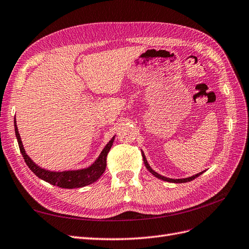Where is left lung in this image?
Here are the masks:
<instances>
[{
	"label": "left lung",
	"mask_w": 249,
	"mask_h": 249,
	"mask_svg": "<svg viewBox=\"0 0 249 249\" xmlns=\"http://www.w3.org/2000/svg\"><path fill=\"white\" fill-rule=\"evenodd\" d=\"M142 155H143V160H144V164H145V166H146V168H147V170L149 172H150L152 175H154L156 178H159V179H161V180H165V181H169V182H174V183H182V182H188V181H191V180H193V179H195L196 177H198L199 175H201L204 171H202V172H200V173H197V174H195V175H192V176H189V177H186V178H169V177H166V176H162V175H160V174H159L158 172H155L154 170L150 167V165L148 164V161H147V159H146V156H145V154H144V152H143V150H142Z\"/></svg>",
	"instance_id": "8db88e82"
}]
</instances>
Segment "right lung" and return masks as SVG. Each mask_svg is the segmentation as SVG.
<instances>
[{
  "instance_id": "add662e5",
  "label": "right lung",
  "mask_w": 249,
  "mask_h": 249,
  "mask_svg": "<svg viewBox=\"0 0 249 249\" xmlns=\"http://www.w3.org/2000/svg\"><path fill=\"white\" fill-rule=\"evenodd\" d=\"M14 130H16V137L18 140L20 153H22L27 166L30 168L31 171L37 177H39L40 179L62 189L83 188L85 186H89L90 183L96 182L100 178L105 171L106 158H107V154L110 150L116 137L113 136L110 139V141L105 145L103 150L99 154L95 161L89 167L76 170H66V171H50V170L41 168L37 164H35V162L30 159V156L26 153L22 139H20V136L18 133L16 118H14Z\"/></svg>"
}]
</instances>
